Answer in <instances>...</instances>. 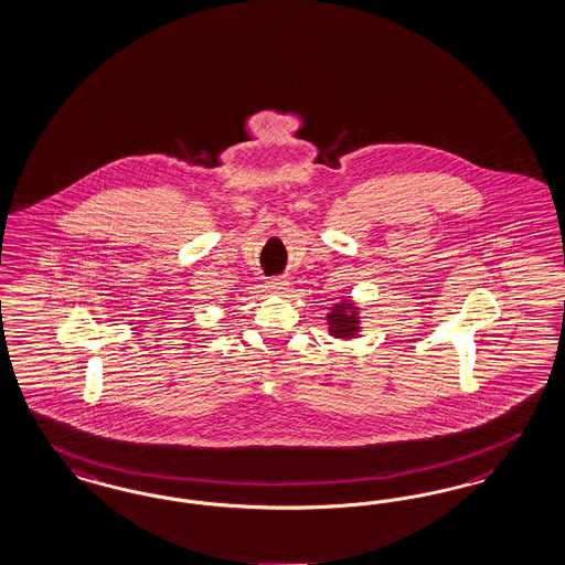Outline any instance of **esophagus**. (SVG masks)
Wrapping results in <instances>:
<instances>
[{
	"mask_svg": "<svg viewBox=\"0 0 565 565\" xmlns=\"http://www.w3.org/2000/svg\"><path fill=\"white\" fill-rule=\"evenodd\" d=\"M286 286H288V284H286L284 279H277V277L271 279V281H267V288H269V290L275 294L284 292V290H286Z\"/></svg>",
	"mask_w": 565,
	"mask_h": 565,
	"instance_id": "obj_1",
	"label": "esophagus"
}]
</instances>
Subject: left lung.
Returning a JSON list of instances; mask_svg holds the SVG:
<instances>
[{"mask_svg":"<svg viewBox=\"0 0 565 565\" xmlns=\"http://www.w3.org/2000/svg\"><path fill=\"white\" fill-rule=\"evenodd\" d=\"M328 321H330V331L335 338H349V335H354V331L359 330L356 311H352L351 305L333 307L330 315H328Z\"/></svg>","mask_w":565,"mask_h":565,"instance_id":"8db88e82","label":"left lung"}]
</instances>
